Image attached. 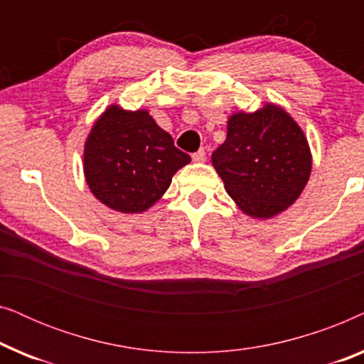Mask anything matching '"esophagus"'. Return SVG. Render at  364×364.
I'll return each instance as SVG.
<instances>
[{"label":"esophagus","mask_w":364,"mask_h":364,"mask_svg":"<svg viewBox=\"0 0 364 364\" xmlns=\"http://www.w3.org/2000/svg\"><path fill=\"white\" fill-rule=\"evenodd\" d=\"M192 159H193V162H205V151H203V149H200V151H197L196 154H193L192 156Z\"/></svg>","instance_id":"obj_1"}]
</instances>
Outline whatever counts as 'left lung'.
I'll return each instance as SVG.
<instances>
[{
	"label": "left lung",
	"instance_id": "obj_1",
	"mask_svg": "<svg viewBox=\"0 0 364 364\" xmlns=\"http://www.w3.org/2000/svg\"><path fill=\"white\" fill-rule=\"evenodd\" d=\"M212 164L238 208L272 218L293 205L311 172V152L301 127L285 109L267 104L228 117L227 139Z\"/></svg>",
	"mask_w": 364,
	"mask_h": 364
}]
</instances>
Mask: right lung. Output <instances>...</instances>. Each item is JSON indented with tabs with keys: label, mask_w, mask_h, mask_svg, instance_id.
<instances>
[{
	"label": "right lung",
	"mask_w": 364,
	"mask_h": 364,
	"mask_svg": "<svg viewBox=\"0 0 364 364\" xmlns=\"http://www.w3.org/2000/svg\"><path fill=\"white\" fill-rule=\"evenodd\" d=\"M188 162L191 157L147 111H124L116 104L101 114L84 146L89 188L104 205L122 213L146 212Z\"/></svg>",
	"instance_id": "right-lung-1"
}]
</instances>
